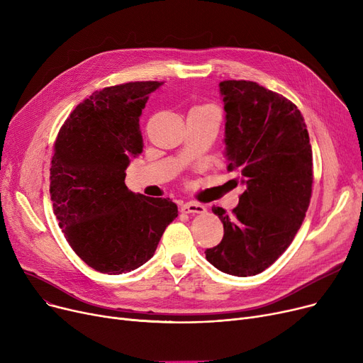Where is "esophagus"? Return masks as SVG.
Returning a JSON list of instances; mask_svg holds the SVG:
<instances>
[{"mask_svg":"<svg viewBox=\"0 0 363 363\" xmlns=\"http://www.w3.org/2000/svg\"><path fill=\"white\" fill-rule=\"evenodd\" d=\"M181 211H182L184 213H204V212H206V207H204L203 204H199V203H193V201H189V203H185V204H182Z\"/></svg>","mask_w":363,"mask_h":363,"instance_id":"esophagus-1","label":"esophagus"}]
</instances>
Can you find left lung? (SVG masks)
<instances>
[{
	"label": "left lung",
	"mask_w": 363,
	"mask_h": 363,
	"mask_svg": "<svg viewBox=\"0 0 363 363\" xmlns=\"http://www.w3.org/2000/svg\"><path fill=\"white\" fill-rule=\"evenodd\" d=\"M225 110L228 170H238L245 191L223 223L222 241L206 259L235 277L263 272L289 249L312 196V147L296 104L252 81L219 84Z\"/></svg>",
	"instance_id": "1"
}]
</instances>
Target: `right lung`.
<instances>
[{
  "label": "right lung",
  "instance_id": "add662e5",
  "mask_svg": "<svg viewBox=\"0 0 363 363\" xmlns=\"http://www.w3.org/2000/svg\"><path fill=\"white\" fill-rule=\"evenodd\" d=\"M160 85L128 82L95 91L70 113L54 144V215L73 252L101 274L140 268L178 216L172 200L135 194L125 185L130 159L143 151L140 116Z\"/></svg>",
  "mask_w": 363,
  "mask_h": 363
}]
</instances>
